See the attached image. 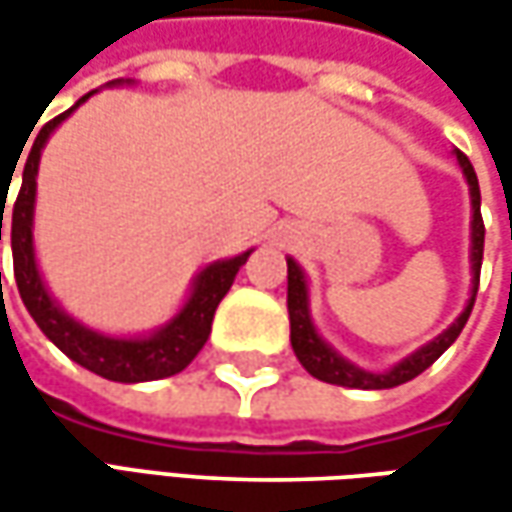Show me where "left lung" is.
I'll return each instance as SVG.
<instances>
[{"label":"left lung","instance_id":"left-lung-1","mask_svg":"<svg viewBox=\"0 0 512 512\" xmlns=\"http://www.w3.org/2000/svg\"><path fill=\"white\" fill-rule=\"evenodd\" d=\"M459 165H462L467 185H470V199H473V296L470 305L464 307V313L453 322V327H447L439 339H433L430 344H424L422 350H416L413 356H407L404 362H399L393 370L387 373H367L359 370L353 364H347L342 356H336L327 347L319 333L310 325V313H307V287L305 276L299 265L293 259H287V313H290V344L296 359L302 362L310 376H316L319 382L327 384H342V387H359V390H384V387H396V384L410 382L419 373H424L430 364L442 356L450 344L459 339L462 327L470 319V310L476 305V290H479V276H482V256H484V222H482V193H479V179L476 170L470 165V159L464 156L462 150H456Z\"/></svg>","mask_w":512,"mask_h":512}]
</instances>
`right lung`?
Returning a JSON list of instances; mask_svg holds the SVG:
<instances>
[{"label": "right lung", "instance_id": "right-lung-1", "mask_svg": "<svg viewBox=\"0 0 512 512\" xmlns=\"http://www.w3.org/2000/svg\"><path fill=\"white\" fill-rule=\"evenodd\" d=\"M88 96L90 93H85L73 108H79ZM73 108L59 113L56 119H50L48 125L36 133L28 159H25V168H22V187H19V196H16L13 213H10L13 276H16L19 296H22L28 313L33 316V322L42 327V333L48 336L50 342L56 344L68 359L88 367L90 373H96L102 379L133 384L153 382V379H165V376H173V373H182L187 364L196 359V353L205 347L207 336H210V325H213V313H216L219 302L225 299V293L233 285L239 267L247 262L250 250L242 253V256H236V259L205 267L199 273L196 287H193L187 305L182 307V313L168 327H162L156 336H150V339H108V336H99V333H93V330L82 327L79 322H73L70 316H65L59 307L53 305V299H50L42 279H39L36 259H33L30 225H33L39 153H42L45 142H48L50 130L56 128L65 116H70ZM5 190H2V202H8ZM2 213H5V205L0 210V239Z\"/></svg>", "mask_w": 512, "mask_h": 512}]
</instances>
